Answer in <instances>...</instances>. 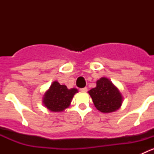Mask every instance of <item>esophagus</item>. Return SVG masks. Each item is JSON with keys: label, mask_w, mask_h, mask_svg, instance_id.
Instances as JSON below:
<instances>
[{"label": "esophagus", "mask_w": 154, "mask_h": 154, "mask_svg": "<svg viewBox=\"0 0 154 154\" xmlns=\"http://www.w3.org/2000/svg\"><path fill=\"white\" fill-rule=\"evenodd\" d=\"M80 91H81V92H87V91H88V89H87L86 87H85V88L80 89Z\"/></svg>", "instance_id": "obj_1"}]
</instances>
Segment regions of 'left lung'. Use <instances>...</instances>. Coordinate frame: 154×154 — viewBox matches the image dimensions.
Here are the masks:
<instances>
[{
  "instance_id": "8db88e82",
  "label": "left lung",
  "mask_w": 154,
  "mask_h": 154,
  "mask_svg": "<svg viewBox=\"0 0 154 154\" xmlns=\"http://www.w3.org/2000/svg\"><path fill=\"white\" fill-rule=\"evenodd\" d=\"M94 105L102 112H115L120 108L123 96L117 87L106 77L96 82V87L89 91Z\"/></svg>"
}]
</instances>
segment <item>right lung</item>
I'll return each instance as SVG.
<instances>
[{"label":"right lung","instance_id":"obj_1","mask_svg":"<svg viewBox=\"0 0 154 154\" xmlns=\"http://www.w3.org/2000/svg\"><path fill=\"white\" fill-rule=\"evenodd\" d=\"M77 89H69L65 85H60L57 81L53 82L45 93L43 104L51 112H62L70 106Z\"/></svg>","mask_w":154,"mask_h":154}]
</instances>
